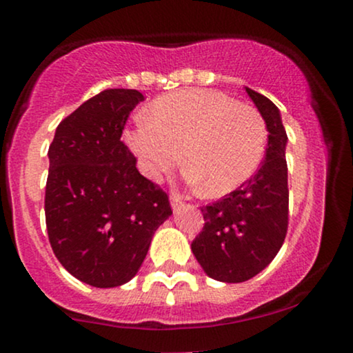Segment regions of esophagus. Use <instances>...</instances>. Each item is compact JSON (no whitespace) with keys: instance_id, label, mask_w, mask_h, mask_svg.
Here are the masks:
<instances>
[{"instance_id":"34e87169","label":"esophagus","mask_w":353,"mask_h":353,"mask_svg":"<svg viewBox=\"0 0 353 353\" xmlns=\"http://www.w3.org/2000/svg\"><path fill=\"white\" fill-rule=\"evenodd\" d=\"M171 205L172 210H179L181 208H184V201L181 199L179 194H171Z\"/></svg>"}]
</instances>
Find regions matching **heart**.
Instances as JSON below:
<instances>
[{
	"instance_id": "1",
	"label": "heart",
	"mask_w": 353,
	"mask_h": 353,
	"mask_svg": "<svg viewBox=\"0 0 353 353\" xmlns=\"http://www.w3.org/2000/svg\"><path fill=\"white\" fill-rule=\"evenodd\" d=\"M267 125L257 109L209 89L163 96L152 114H139L125 132L141 171L161 179L182 161L185 179L219 197L245 184L264 161Z\"/></svg>"
}]
</instances>
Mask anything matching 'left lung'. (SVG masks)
<instances>
[{
	"label": "left lung",
	"mask_w": 353,
	"mask_h": 353,
	"mask_svg": "<svg viewBox=\"0 0 353 353\" xmlns=\"http://www.w3.org/2000/svg\"><path fill=\"white\" fill-rule=\"evenodd\" d=\"M245 92L269 131L265 159L245 184L201 209L205 224L190 245L202 270L228 283L262 272L281 250L289 224L287 132L281 111L265 96L249 88Z\"/></svg>",
	"instance_id": "1"
}]
</instances>
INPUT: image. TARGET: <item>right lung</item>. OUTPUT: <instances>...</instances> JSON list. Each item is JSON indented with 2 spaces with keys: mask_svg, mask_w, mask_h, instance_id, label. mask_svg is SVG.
<instances>
[{
  "mask_svg": "<svg viewBox=\"0 0 353 353\" xmlns=\"http://www.w3.org/2000/svg\"><path fill=\"white\" fill-rule=\"evenodd\" d=\"M144 101L136 89H106L61 121L50 145L44 212L61 265L99 289L137 274L152 236L171 217L168 194L141 176L121 136Z\"/></svg>",
  "mask_w": 353,
  "mask_h": 353,
  "instance_id": "add662e5",
  "label": "right lung"
}]
</instances>
